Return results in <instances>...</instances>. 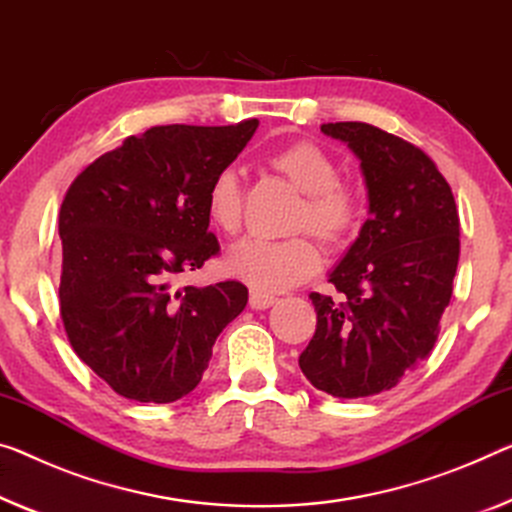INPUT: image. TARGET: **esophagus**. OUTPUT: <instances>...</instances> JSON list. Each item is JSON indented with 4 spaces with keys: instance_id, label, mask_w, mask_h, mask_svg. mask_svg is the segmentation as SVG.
<instances>
[{
    "instance_id": "esophagus-1",
    "label": "esophagus",
    "mask_w": 512,
    "mask_h": 512,
    "mask_svg": "<svg viewBox=\"0 0 512 512\" xmlns=\"http://www.w3.org/2000/svg\"><path fill=\"white\" fill-rule=\"evenodd\" d=\"M274 302H277V297L267 295V293H258V290H254V293L249 295V306H251V309H256V311L270 309Z\"/></svg>"
}]
</instances>
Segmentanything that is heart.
Instances as JSON below:
<instances>
[{
	"mask_svg": "<svg viewBox=\"0 0 512 512\" xmlns=\"http://www.w3.org/2000/svg\"><path fill=\"white\" fill-rule=\"evenodd\" d=\"M267 164L300 190L302 203L290 229L313 233L327 249L352 238L361 222V194L350 180L338 178L334 157L313 141H293L267 155ZM240 176L226 167L212 176L206 192V217L219 233L235 235L242 224ZM297 233L283 240L249 238L226 254V270L251 288L277 293L306 281L320 270V249L311 235Z\"/></svg>",
	"mask_w": 512,
	"mask_h": 512,
	"instance_id": "obj_1",
	"label": "heart"
}]
</instances>
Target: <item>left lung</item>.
Instances as JSON below:
<instances>
[{
    "mask_svg": "<svg viewBox=\"0 0 512 512\" xmlns=\"http://www.w3.org/2000/svg\"><path fill=\"white\" fill-rule=\"evenodd\" d=\"M361 160L371 217L329 281L311 293L316 334L300 355L313 387L336 398L393 389L435 348L453 295L460 219L437 164L375 125L325 123Z\"/></svg>",
    "mask_w": 512,
    "mask_h": 512,
    "instance_id": "1",
    "label": "left lung"
}]
</instances>
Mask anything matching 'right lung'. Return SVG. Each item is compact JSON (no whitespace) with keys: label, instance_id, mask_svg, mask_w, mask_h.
<instances>
[{"label":"right lung","instance_id":"obj_1","mask_svg":"<svg viewBox=\"0 0 512 512\" xmlns=\"http://www.w3.org/2000/svg\"><path fill=\"white\" fill-rule=\"evenodd\" d=\"M258 128L155 125L70 183L59 210V311L75 355L119 396L174 403L199 384L222 329L247 306L240 281L171 290L219 256L206 192Z\"/></svg>","mask_w":512,"mask_h":512}]
</instances>
